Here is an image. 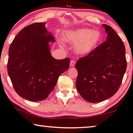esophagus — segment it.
I'll use <instances>...</instances> for the list:
<instances>
[{
    "label": "esophagus",
    "instance_id": "1",
    "mask_svg": "<svg viewBox=\"0 0 133 133\" xmlns=\"http://www.w3.org/2000/svg\"><path fill=\"white\" fill-rule=\"evenodd\" d=\"M75 64V60L72 59L71 61H70V66H71V67H74V66Z\"/></svg>",
    "mask_w": 133,
    "mask_h": 133
}]
</instances>
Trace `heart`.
Here are the masks:
<instances>
[{
    "instance_id": "b5f03b06",
    "label": "heart",
    "mask_w": 133,
    "mask_h": 133,
    "mask_svg": "<svg viewBox=\"0 0 133 133\" xmlns=\"http://www.w3.org/2000/svg\"><path fill=\"white\" fill-rule=\"evenodd\" d=\"M64 37L68 42L76 44L75 51L78 54L87 55L100 45L102 40V34L97 30L80 28L67 31Z\"/></svg>"
}]
</instances>
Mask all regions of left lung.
<instances>
[{
	"label": "left lung",
	"mask_w": 133,
	"mask_h": 133,
	"mask_svg": "<svg viewBox=\"0 0 133 133\" xmlns=\"http://www.w3.org/2000/svg\"><path fill=\"white\" fill-rule=\"evenodd\" d=\"M106 40L75 64L78 71L76 87L81 96L90 102H99L113 96L127 70L125 47L112 27L102 24Z\"/></svg>",
	"instance_id": "obj_1"
}]
</instances>
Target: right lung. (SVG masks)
Wrapping results in <instances>:
<instances>
[{
	"label": "right lung",
	"mask_w": 133,
	"mask_h": 133,
	"mask_svg": "<svg viewBox=\"0 0 133 133\" xmlns=\"http://www.w3.org/2000/svg\"><path fill=\"white\" fill-rule=\"evenodd\" d=\"M36 23L21 29L9 48L8 74L15 91L31 101L44 100L54 89L60 75L69 68L70 59H56L49 42L55 38Z\"/></svg>",
	"instance_id": "right-lung-1"
}]
</instances>
